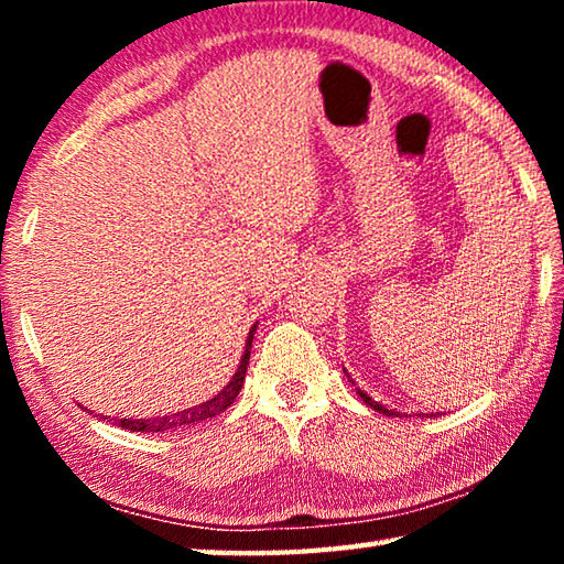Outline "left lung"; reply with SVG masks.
Here are the masks:
<instances>
[{
	"label": "left lung",
	"instance_id": "left-lung-1",
	"mask_svg": "<svg viewBox=\"0 0 564 564\" xmlns=\"http://www.w3.org/2000/svg\"><path fill=\"white\" fill-rule=\"evenodd\" d=\"M348 376V373H346ZM350 378V376H348ZM356 393L360 395V400H362V403H366V405H370V408H373L376 410V413H383V415H400V413H395V410H388L383 403H378V400H373V398H370L368 393H362V390L360 388H356ZM431 417H433V413H431Z\"/></svg>",
	"mask_w": 564,
	"mask_h": 564
}]
</instances>
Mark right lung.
Instances as JSON below:
<instances>
[{
  "instance_id": "obj_1",
  "label": "right lung",
  "mask_w": 564,
  "mask_h": 564,
  "mask_svg": "<svg viewBox=\"0 0 564 564\" xmlns=\"http://www.w3.org/2000/svg\"><path fill=\"white\" fill-rule=\"evenodd\" d=\"M256 326H259V323H253L251 333H248L246 350L241 356V362H238V370L234 373V378L228 380V386H224V390H218V393L212 400H206V403H198L194 408L178 410V413H171V415L121 417V420L111 417V420L119 427H127V431H131V433H169V431H186V427H191V425H198L208 417H216L218 413H224V410L234 403L236 395L241 393V388H243V378H246L248 358H251V340H253Z\"/></svg>"
}]
</instances>
